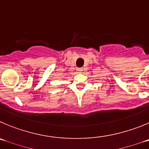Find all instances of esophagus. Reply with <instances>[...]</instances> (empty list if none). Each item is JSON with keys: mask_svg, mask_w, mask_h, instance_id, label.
<instances>
[{"mask_svg": "<svg viewBox=\"0 0 149 149\" xmlns=\"http://www.w3.org/2000/svg\"><path fill=\"white\" fill-rule=\"evenodd\" d=\"M77 71L79 72V73H81V72L83 71V68H78Z\"/></svg>", "mask_w": 149, "mask_h": 149, "instance_id": "esophagus-1", "label": "esophagus"}]
</instances>
